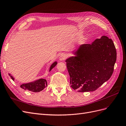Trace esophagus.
Here are the masks:
<instances>
[{
    "instance_id": "esophagus-1",
    "label": "esophagus",
    "mask_w": 126,
    "mask_h": 126,
    "mask_svg": "<svg viewBox=\"0 0 126 126\" xmlns=\"http://www.w3.org/2000/svg\"><path fill=\"white\" fill-rule=\"evenodd\" d=\"M66 57H67V55L66 54L62 53L60 55V57H59V59L60 61H64L66 59Z\"/></svg>"
}]
</instances>
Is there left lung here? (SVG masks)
I'll return each instance as SVG.
<instances>
[{"instance_id": "8db88e82", "label": "left lung", "mask_w": 126, "mask_h": 126, "mask_svg": "<svg viewBox=\"0 0 126 126\" xmlns=\"http://www.w3.org/2000/svg\"><path fill=\"white\" fill-rule=\"evenodd\" d=\"M66 60L71 87L79 92L94 91L112 75L117 53L113 40L103 36L83 44Z\"/></svg>"}]
</instances>
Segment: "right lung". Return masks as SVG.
Here are the masks:
<instances>
[{
    "instance_id": "add662e5",
    "label": "right lung",
    "mask_w": 126,
    "mask_h": 126,
    "mask_svg": "<svg viewBox=\"0 0 126 126\" xmlns=\"http://www.w3.org/2000/svg\"><path fill=\"white\" fill-rule=\"evenodd\" d=\"M57 64V62H54L50 67V71H51L54 66H56ZM10 76L12 79L14 80L13 77L10 75V74H9ZM47 87V82L45 79H40L36 80L34 82H32L29 83H26V84H23L21 85V88L22 89H24L25 90H29L30 91L37 92L43 90L44 88Z\"/></svg>"
}]
</instances>
